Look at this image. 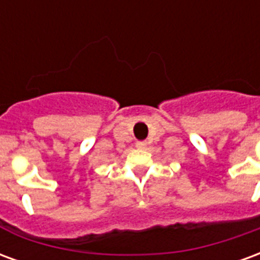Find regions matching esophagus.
Instances as JSON below:
<instances>
[{"mask_svg": "<svg viewBox=\"0 0 260 260\" xmlns=\"http://www.w3.org/2000/svg\"><path fill=\"white\" fill-rule=\"evenodd\" d=\"M136 147H139V149L146 147V142H136Z\"/></svg>", "mask_w": 260, "mask_h": 260, "instance_id": "esophagus-1", "label": "esophagus"}]
</instances>
